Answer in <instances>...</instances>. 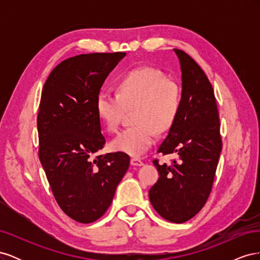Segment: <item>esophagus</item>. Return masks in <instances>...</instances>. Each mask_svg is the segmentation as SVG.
<instances>
[{
  "instance_id": "obj_1",
  "label": "esophagus",
  "mask_w": 260,
  "mask_h": 260,
  "mask_svg": "<svg viewBox=\"0 0 260 260\" xmlns=\"http://www.w3.org/2000/svg\"><path fill=\"white\" fill-rule=\"evenodd\" d=\"M130 162H131L132 166H142V165H143V161L141 160L140 158H138V157H132Z\"/></svg>"
}]
</instances>
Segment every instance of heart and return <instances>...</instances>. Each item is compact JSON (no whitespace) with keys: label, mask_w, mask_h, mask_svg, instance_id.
Wrapping results in <instances>:
<instances>
[{"label":"heart","mask_w":260,"mask_h":260,"mask_svg":"<svg viewBox=\"0 0 260 260\" xmlns=\"http://www.w3.org/2000/svg\"><path fill=\"white\" fill-rule=\"evenodd\" d=\"M180 85L159 70L142 67L118 78L115 94L101 92L95 102L96 114L108 132L120 127L125 111L132 112L136 123L121 131L111 143L112 148L132 156L144 154L156 141L157 132L171 128L180 113Z\"/></svg>","instance_id":"heart-1"}]
</instances>
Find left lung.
I'll use <instances>...</instances> for the list:
<instances>
[{"mask_svg":"<svg viewBox=\"0 0 260 260\" xmlns=\"http://www.w3.org/2000/svg\"><path fill=\"white\" fill-rule=\"evenodd\" d=\"M182 72L180 113L167 138L157 149L174 154L170 165L153 164L159 178L149 188L154 209L170 222L182 223L205 205L222 149L220 120L214 89L190 55L175 49Z\"/></svg>","mask_w":260,"mask_h":260,"instance_id":"obj_1","label":"left lung"}]
</instances>
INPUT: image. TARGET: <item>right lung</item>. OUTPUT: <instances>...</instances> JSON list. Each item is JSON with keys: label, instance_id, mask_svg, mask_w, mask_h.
Wrapping results in <instances>:
<instances>
[{"label": "right lung", "instance_id": "1", "mask_svg": "<svg viewBox=\"0 0 260 260\" xmlns=\"http://www.w3.org/2000/svg\"><path fill=\"white\" fill-rule=\"evenodd\" d=\"M124 55L91 53L62 60L42 90L37 118L39 159L58 206L80 223L105 214L130 165L129 155L122 152L93 158L106 143L96 98Z\"/></svg>", "mask_w": 260, "mask_h": 260}]
</instances>
